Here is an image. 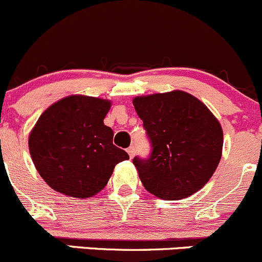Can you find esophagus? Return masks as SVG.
Segmentation results:
<instances>
[{
  "instance_id": "34e87169",
  "label": "esophagus",
  "mask_w": 262,
  "mask_h": 262,
  "mask_svg": "<svg viewBox=\"0 0 262 262\" xmlns=\"http://www.w3.org/2000/svg\"><path fill=\"white\" fill-rule=\"evenodd\" d=\"M126 152H128L129 157L133 158V157H134V155H136V147H134V146H130V147L128 148V149H126Z\"/></svg>"
}]
</instances>
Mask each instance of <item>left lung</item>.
I'll use <instances>...</instances> for the list:
<instances>
[{
	"label": "left lung",
	"mask_w": 262,
	"mask_h": 262,
	"mask_svg": "<svg viewBox=\"0 0 262 262\" xmlns=\"http://www.w3.org/2000/svg\"><path fill=\"white\" fill-rule=\"evenodd\" d=\"M152 152L133 163L147 191L180 200L202 189L222 157L223 130L200 100L184 91L133 99Z\"/></svg>",
	"instance_id": "8db88e82"
}]
</instances>
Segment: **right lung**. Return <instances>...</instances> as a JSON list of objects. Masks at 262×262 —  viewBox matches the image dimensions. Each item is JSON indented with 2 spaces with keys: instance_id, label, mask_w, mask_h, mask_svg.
<instances>
[{
  "instance_id": "add662e5",
  "label": "right lung",
  "mask_w": 262,
  "mask_h": 262,
  "mask_svg": "<svg viewBox=\"0 0 262 262\" xmlns=\"http://www.w3.org/2000/svg\"><path fill=\"white\" fill-rule=\"evenodd\" d=\"M109 100L72 95L49 106L29 136V150L39 175L55 191L86 199L101 191L115 165L129 160L113 144L104 124Z\"/></svg>"
}]
</instances>
